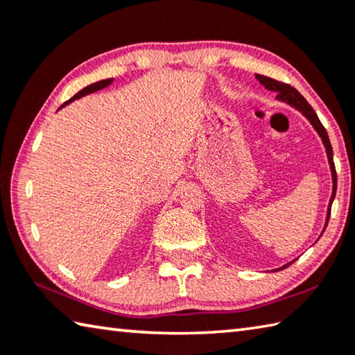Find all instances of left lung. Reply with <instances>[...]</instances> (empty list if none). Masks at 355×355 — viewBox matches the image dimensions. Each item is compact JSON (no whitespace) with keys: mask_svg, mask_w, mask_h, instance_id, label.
I'll list each match as a JSON object with an SVG mask.
<instances>
[{"mask_svg":"<svg viewBox=\"0 0 355 355\" xmlns=\"http://www.w3.org/2000/svg\"><path fill=\"white\" fill-rule=\"evenodd\" d=\"M256 78L259 79L260 84H263L266 89L271 90V92H276L277 96L276 99L282 103H287L290 104L291 107L297 109L300 112H302V115L307 118V120L312 123V126L315 128L316 132L320 134L322 143H324L326 146V153H327V160H329V165H331V173H332V196H331V201H329V209H327V216H326V226L329 223V216H331V207H332V202H334V198H335V191H337V171H335V164H334V153H332V145H331V140H329V135H327V130L322 126L318 115H316V112L313 110L312 105L307 103V99L304 98L300 92L293 87L288 85V84H284V83H279L276 79H271L268 76H262V74H256ZM324 226V229H326ZM290 263L284 265L282 268H277V270H284L287 268Z\"/></svg>","mask_w":355,"mask_h":355,"instance_id":"1","label":"left lung"}]
</instances>
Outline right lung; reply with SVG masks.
<instances>
[{
  "label": "right lung",
  "instance_id": "add662e5",
  "mask_svg": "<svg viewBox=\"0 0 355 355\" xmlns=\"http://www.w3.org/2000/svg\"><path fill=\"white\" fill-rule=\"evenodd\" d=\"M112 80L114 79H104V80H98V83H95V84H90V85H87V87H84L83 90L80 92H78L76 95H74L71 99H68L67 103H64L60 105V107H64V105H67V104H70L71 101H74V99H78V98H83V96H85V95H89V93H93V92H98V90H101V89H104V87H107V85H110L112 84Z\"/></svg>",
  "mask_w": 355,
  "mask_h": 355
}]
</instances>
